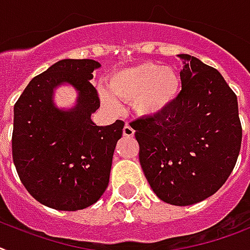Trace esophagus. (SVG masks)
Listing matches in <instances>:
<instances>
[{
	"instance_id": "esophagus-1",
	"label": "esophagus",
	"mask_w": 250,
	"mask_h": 250,
	"mask_svg": "<svg viewBox=\"0 0 250 250\" xmlns=\"http://www.w3.org/2000/svg\"><path fill=\"white\" fill-rule=\"evenodd\" d=\"M134 129L131 126H130L129 124H126L125 126H124L123 129V134H124V137H126V138H133L134 137Z\"/></svg>"
}]
</instances>
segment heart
Masks as SVG:
<instances>
[{"instance_id": "heart-1", "label": "heart", "mask_w": 250, "mask_h": 250, "mask_svg": "<svg viewBox=\"0 0 250 250\" xmlns=\"http://www.w3.org/2000/svg\"><path fill=\"white\" fill-rule=\"evenodd\" d=\"M108 86L117 98L133 101L138 113L152 115L162 111L175 100L180 88V79L171 67L147 61L112 74ZM102 98L108 107L117 106L110 94L104 93Z\"/></svg>"}]
</instances>
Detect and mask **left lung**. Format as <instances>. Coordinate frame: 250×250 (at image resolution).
Returning <instances> with one entry per match:
<instances>
[{
  "mask_svg": "<svg viewBox=\"0 0 250 250\" xmlns=\"http://www.w3.org/2000/svg\"><path fill=\"white\" fill-rule=\"evenodd\" d=\"M181 90L161 112L130 123L139 161L161 201L190 206L225 184L241 146L236 94L217 70L180 55Z\"/></svg>",
  "mask_w": 250,
  "mask_h": 250,
  "instance_id": "1",
  "label": "left lung"
}]
</instances>
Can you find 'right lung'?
Segmentation results:
<instances>
[{"label":"right lung","instance_id":"right-lung-1","mask_svg":"<svg viewBox=\"0 0 250 250\" xmlns=\"http://www.w3.org/2000/svg\"><path fill=\"white\" fill-rule=\"evenodd\" d=\"M100 66L94 60H61L33 78L14 106L16 172L29 194L49 208L84 209L108 185L113 150L125 123L98 126L90 120L101 106L90 83ZM62 83L80 90L78 104L70 111L52 103L53 88Z\"/></svg>","mask_w":250,"mask_h":250}]
</instances>
